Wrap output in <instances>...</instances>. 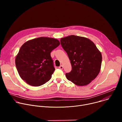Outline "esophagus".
Listing matches in <instances>:
<instances>
[{
  "label": "esophagus",
  "instance_id": "obj_1",
  "mask_svg": "<svg viewBox=\"0 0 122 122\" xmlns=\"http://www.w3.org/2000/svg\"><path fill=\"white\" fill-rule=\"evenodd\" d=\"M59 68L60 69H62L63 68V65H61L59 67Z\"/></svg>",
  "mask_w": 122,
  "mask_h": 122
}]
</instances>
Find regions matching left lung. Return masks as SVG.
Listing matches in <instances>:
<instances>
[{"label": "left lung", "instance_id": "left-lung-1", "mask_svg": "<svg viewBox=\"0 0 122 122\" xmlns=\"http://www.w3.org/2000/svg\"><path fill=\"white\" fill-rule=\"evenodd\" d=\"M61 46L71 60L72 69L66 73L67 79L78 86L88 84L99 74L102 55L93 41L71 35L60 40Z\"/></svg>", "mask_w": 122, "mask_h": 122}]
</instances>
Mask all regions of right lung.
<instances>
[{
    "mask_svg": "<svg viewBox=\"0 0 122 122\" xmlns=\"http://www.w3.org/2000/svg\"><path fill=\"white\" fill-rule=\"evenodd\" d=\"M59 45L58 40L47 37L25 42L15 58L17 71L22 80L33 86L49 81L55 71L51 52Z\"/></svg>",
    "mask_w": 122,
    "mask_h": 122,
    "instance_id": "add662e5",
    "label": "right lung"
}]
</instances>
